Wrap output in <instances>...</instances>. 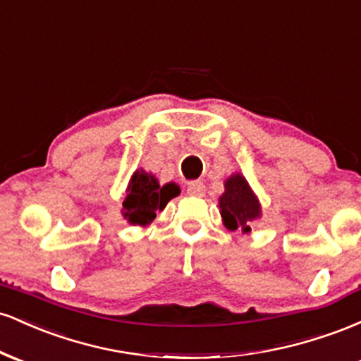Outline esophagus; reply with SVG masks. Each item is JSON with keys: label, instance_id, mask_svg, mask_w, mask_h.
Wrapping results in <instances>:
<instances>
[{"label": "esophagus", "instance_id": "esophagus-1", "mask_svg": "<svg viewBox=\"0 0 361 361\" xmlns=\"http://www.w3.org/2000/svg\"><path fill=\"white\" fill-rule=\"evenodd\" d=\"M186 192H188V195H193V197H204L205 185L202 181H192V183H188Z\"/></svg>", "mask_w": 361, "mask_h": 361}]
</instances>
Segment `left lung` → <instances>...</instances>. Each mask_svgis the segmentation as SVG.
<instances>
[{"mask_svg": "<svg viewBox=\"0 0 361 361\" xmlns=\"http://www.w3.org/2000/svg\"><path fill=\"white\" fill-rule=\"evenodd\" d=\"M219 212L224 226L229 231L250 233L251 222L261 219L259 198L241 173L227 176L224 181V193L219 197Z\"/></svg>", "mask_w": 361, "mask_h": 361, "instance_id": "left-lung-1", "label": "left lung"}]
</instances>
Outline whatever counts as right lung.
I'll return each instance as SVG.
<instances>
[{
    "instance_id": "obj_1",
    "label": "right lung",
    "mask_w": 361,
    "mask_h": 361,
    "mask_svg": "<svg viewBox=\"0 0 361 361\" xmlns=\"http://www.w3.org/2000/svg\"><path fill=\"white\" fill-rule=\"evenodd\" d=\"M180 195V186L173 181L161 185L152 173L135 169L123 193L122 215L130 226L146 227L156 219L157 210H164L168 202Z\"/></svg>"
}]
</instances>
